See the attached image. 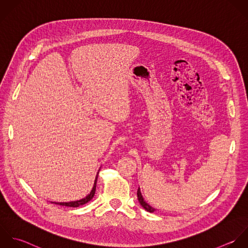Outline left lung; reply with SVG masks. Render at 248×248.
Segmentation results:
<instances>
[{
	"mask_svg": "<svg viewBox=\"0 0 248 248\" xmlns=\"http://www.w3.org/2000/svg\"><path fill=\"white\" fill-rule=\"evenodd\" d=\"M137 197H138V200H139L140 205H141L147 212H149V213H154V212L155 211V209L152 208L149 204H147V202H145V200H144V198H143V196H142V194H141L140 188H138V190H137Z\"/></svg>",
	"mask_w": 248,
	"mask_h": 248,
	"instance_id": "8db88e82",
	"label": "left lung"
}]
</instances>
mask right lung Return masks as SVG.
Here are the masks:
<instances>
[{"label":"right lung","mask_w":248,"mask_h":248,"mask_svg":"<svg viewBox=\"0 0 248 248\" xmlns=\"http://www.w3.org/2000/svg\"><path fill=\"white\" fill-rule=\"evenodd\" d=\"M97 176H98V173L96 175V178H95V181H94V185H93V187L91 191V193L86 196L85 198L81 199V200H78V201H74V202H68V203H55L57 205H60V206H65V207H71V208H77V207H80L86 203H88L89 201H91L93 199V197L94 196V193H95V189H96V182H97Z\"/></svg>","instance_id":"1"}]
</instances>
